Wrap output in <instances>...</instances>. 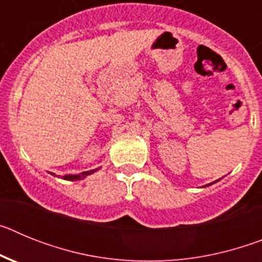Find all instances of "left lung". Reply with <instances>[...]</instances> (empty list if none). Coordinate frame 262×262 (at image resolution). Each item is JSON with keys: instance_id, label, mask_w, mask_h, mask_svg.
Segmentation results:
<instances>
[{"instance_id": "obj_1", "label": "left lung", "mask_w": 262, "mask_h": 262, "mask_svg": "<svg viewBox=\"0 0 262 262\" xmlns=\"http://www.w3.org/2000/svg\"><path fill=\"white\" fill-rule=\"evenodd\" d=\"M215 182H216V181H215ZM212 184H214V182H212ZM210 185H211V184H209V185H207V186H210Z\"/></svg>"}]
</instances>
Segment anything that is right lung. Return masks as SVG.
Masks as SVG:
<instances>
[{
	"label": "right lung",
	"instance_id": "add662e5",
	"mask_svg": "<svg viewBox=\"0 0 262 262\" xmlns=\"http://www.w3.org/2000/svg\"><path fill=\"white\" fill-rule=\"evenodd\" d=\"M98 169H93V170H88V172H82L80 173V174H67V176H62V178L64 180H67V181H78V180H82V178H85L86 176L92 174V173L97 172Z\"/></svg>",
	"mask_w": 262,
	"mask_h": 262
}]
</instances>
